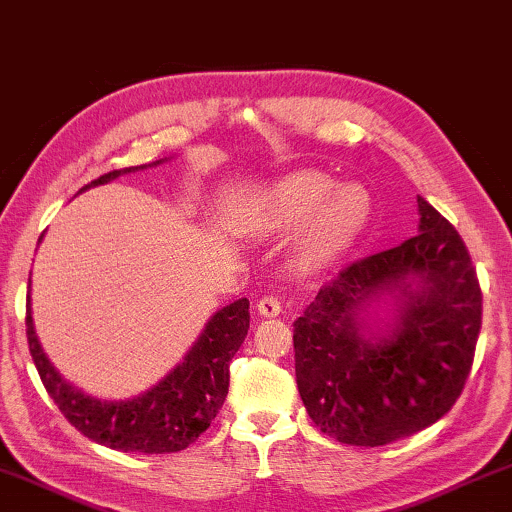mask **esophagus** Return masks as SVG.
Returning <instances> with one entry per match:
<instances>
[{"label": "esophagus", "mask_w": 512, "mask_h": 512, "mask_svg": "<svg viewBox=\"0 0 512 512\" xmlns=\"http://www.w3.org/2000/svg\"><path fill=\"white\" fill-rule=\"evenodd\" d=\"M257 311H259V316L275 318V316H280L282 305L275 296H264V298H259V302H257Z\"/></svg>", "instance_id": "34e87169"}]
</instances>
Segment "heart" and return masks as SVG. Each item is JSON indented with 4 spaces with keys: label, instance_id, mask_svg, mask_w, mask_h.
Returning a JSON list of instances; mask_svg holds the SVG:
<instances>
[{
    "label": "heart",
    "instance_id": "1",
    "mask_svg": "<svg viewBox=\"0 0 512 512\" xmlns=\"http://www.w3.org/2000/svg\"><path fill=\"white\" fill-rule=\"evenodd\" d=\"M262 212L268 230H293L310 219L298 239L296 264L302 271H320L359 239L372 201L361 185L334 187L323 173L298 171L277 185Z\"/></svg>",
    "mask_w": 512,
    "mask_h": 512
}]
</instances>
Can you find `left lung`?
I'll use <instances>...</instances> for the list:
<instances>
[{
  "instance_id": "1",
  "label": "left lung",
  "mask_w": 512,
  "mask_h": 512,
  "mask_svg": "<svg viewBox=\"0 0 512 512\" xmlns=\"http://www.w3.org/2000/svg\"><path fill=\"white\" fill-rule=\"evenodd\" d=\"M418 235L327 282L293 323L296 381L316 427L345 445L413 436L452 409L472 370L481 287L461 235L418 196ZM391 295L398 316L375 335L360 314Z\"/></svg>"
}]
</instances>
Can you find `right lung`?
<instances>
[{
    "instance_id": "1",
    "label": "right lung",
    "mask_w": 512,
    "mask_h": 512,
    "mask_svg": "<svg viewBox=\"0 0 512 512\" xmlns=\"http://www.w3.org/2000/svg\"><path fill=\"white\" fill-rule=\"evenodd\" d=\"M160 162L164 160L151 164ZM151 164L103 173L81 192ZM248 307L250 302L239 298L216 311L207 320L192 350L185 354L183 363H178L146 393L121 402H101L60 377L45 350L40 348L33 329L31 296H27V339L33 363L49 397L83 436L119 452L169 454L192 445L210 427L223 406L230 386V361L244 343L250 327Z\"/></svg>"
}]
</instances>
